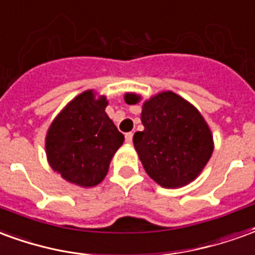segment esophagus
I'll use <instances>...</instances> for the list:
<instances>
[{"label": "esophagus", "instance_id": "1", "mask_svg": "<svg viewBox=\"0 0 255 255\" xmlns=\"http://www.w3.org/2000/svg\"><path fill=\"white\" fill-rule=\"evenodd\" d=\"M132 136H133L132 132L126 133V142H127V143H131V142H132Z\"/></svg>", "mask_w": 255, "mask_h": 255}]
</instances>
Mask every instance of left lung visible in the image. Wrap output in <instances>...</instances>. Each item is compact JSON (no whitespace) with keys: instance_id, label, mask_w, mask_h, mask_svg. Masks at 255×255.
<instances>
[{"instance_id":"obj_1","label":"left lung","mask_w":255,"mask_h":255,"mask_svg":"<svg viewBox=\"0 0 255 255\" xmlns=\"http://www.w3.org/2000/svg\"><path fill=\"white\" fill-rule=\"evenodd\" d=\"M124 100L135 105L140 95L127 93ZM140 120L144 129L135 132L132 140L146 173L165 188L195 180L213 153V135L197 108L162 91L144 101Z\"/></svg>"}]
</instances>
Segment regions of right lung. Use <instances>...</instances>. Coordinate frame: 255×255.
Wrapping results in <instances>:
<instances>
[{"mask_svg": "<svg viewBox=\"0 0 255 255\" xmlns=\"http://www.w3.org/2000/svg\"><path fill=\"white\" fill-rule=\"evenodd\" d=\"M106 97L87 90L53 120L46 133V157L53 171L80 187H94L108 173L112 157L124 142L105 108Z\"/></svg>", "mask_w": 255, "mask_h": 255, "instance_id": "1", "label": "right lung"}]
</instances>
